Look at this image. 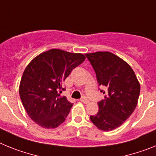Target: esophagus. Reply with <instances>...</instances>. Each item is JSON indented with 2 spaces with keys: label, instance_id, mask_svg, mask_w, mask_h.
Listing matches in <instances>:
<instances>
[{
  "label": "esophagus",
  "instance_id": "obj_1",
  "mask_svg": "<svg viewBox=\"0 0 156 156\" xmlns=\"http://www.w3.org/2000/svg\"><path fill=\"white\" fill-rule=\"evenodd\" d=\"M80 101L83 103H84V104H87V103H89V100H88L85 96H83V97L81 98Z\"/></svg>",
  "mask_w": 156,
  "mask_h": 156
}]
</instances>
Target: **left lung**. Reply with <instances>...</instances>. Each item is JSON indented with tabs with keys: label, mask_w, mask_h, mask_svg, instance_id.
Instances as JSON below:
<instances>
[{
	"label": "left lung",
	"mask_w": 156,
	"mask_h": 156,
	"mask_svg": "<svg viewBox=\"0 0 156 156\" xmlns=\"http://www.w3.org/2000/svg\"><path fill=\"white\" fill-rule=\"evenodd\" d=\"M94 70L99 86L104 87L105 99L90 120L99 129L119 127L130 116L137 105L140 86L132 68L124 60L108 51L86 54Z\"/></svg>",
	"instance_id": "obj_1"
}]
</instances>
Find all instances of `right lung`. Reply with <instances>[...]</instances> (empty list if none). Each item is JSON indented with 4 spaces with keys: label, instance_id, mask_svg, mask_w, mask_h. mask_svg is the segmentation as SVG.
Returning a JSON list of instances; mask_svg holds the SVG:
<instances>
[{
    "label": "right lung",
    "instance_id": "1",
    "mask_svg": "<svg viewBox=\"0 0 156 156\" xmlns=\"http://www.w3.org/2000/svg\"><path fill=\"white\" fill-rule=\"evenodd\" d=\"M85 58L83 54L51 49L29 63L22 76L19 95L27 114L37 124L51 129L66 120L73 104L60 94L65 90L62 83Z\"/></svg>",
    "mask_w": 156,
    "mask_h": 156
}]
</instances>
